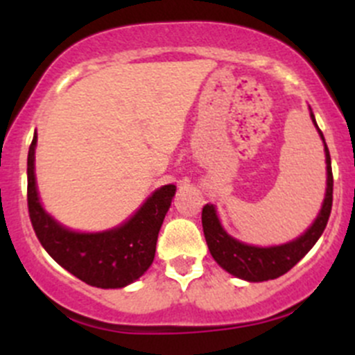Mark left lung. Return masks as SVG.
I'll return each mask as SVG.
<instances>
[{
    "mask_svg": "<svg viewBox=\"0 0 355 355\" xmlns=\"http://www.w3.org/2000/svg\"><path fill=\"white\" fill-rule=\"evenodd\" d=\"M311 120L320 134L324 146V163H327V189H324V199L321 209L313 223L292 241L278 245H252L232 237L221 225L220 216L214 204H206L202 207V230L206 237L207 249H209L213 259L223 268L227 273L241 278L245 282H268L282 277L292 270L311 249L316 244L318 239L324 232L328 218L331 213L333 202V175H331V159L328 151L327 141L323 132L320 130L314 118L313 110L309 108Z\"/></svg>",
    "mask_w": 355,
    "mask_h": 355,
    "instance_id": "obj_1",
    "label": "left lung"
}]
</instances>
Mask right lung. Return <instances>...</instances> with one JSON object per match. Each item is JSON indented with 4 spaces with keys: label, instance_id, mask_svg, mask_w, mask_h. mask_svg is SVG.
Instances as JSON below:
<instances>
[{
    "label": "right lung",
    "instance_id": "right-lung-1",
    "mask_svg": "<svg viewBox=\"0 0 355 355\" xmlns=\"http://www.w3.org/2000/svg\"><path fill=\"white\" fill-rule=\"evenodd\" d=\"M35 146L37 134L28 148L27 202L32 227L46 252L92 287L123 288L139 280L155 261L157 234L177 187L161 185L132 216L108 230H71L42 206L35 180Z\"/></svg>",
    "mask_w": 355,
    "mask_h": 355
}]
</instances>
